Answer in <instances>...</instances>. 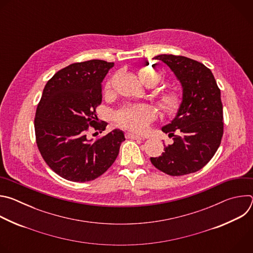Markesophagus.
Wrapping results in <instances>:
<instances>
[{
  "label": "esophagus",
  "mask_w": 253,
  "mask_h": 253,
  "mask_svg": "<svg viewBox=\"0 0 253 253\" xmlns=\"http://www.w3.org/2000/svg\"><path fill=\"white\" fill-rule=\"evenodd\" d=\"M126 138L128 139H135V140H144L145 138L142 137V136H139V135H136V134H133V133H127L126 134Z\"/></svg>",
  "instance_id": "34e87169"
}]
</instances>
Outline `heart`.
<instances>
[{
	"instance_id": "1",
	"label": "heart",
	"mask_w": 253,
	"mask_h": 253,
	"mask_svg": "<svg viewBox=\"0 0 253 253\" xmlns=\"http://www.w3.org/2000/svg\"><path fill=\"white\" fill-rule=\"evenodd\" d=\"M161 73L152 68H144L140 71V79L146 86L156 85L161 79ZM112 81L107 83L106 88L111 87ZM160 104L168 114H176L182 105V96L176 91L165 93L161 96ZM118 124L133 132L146 131L150 123L156 118V111L150 105H129L121 108L115 115Z\"/></svg>"
}]
</instances>
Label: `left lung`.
<instances>
[{"mask_svg": "<svg viewBox=\"0 0 253 253\" xmlns=\"http://www.w3.org/2000/svg\"><path fill=\"white\" fill-rule=\"evenodd\" d=\"M182 86V105L162 131L173 137L151 163L160 171L180 176L203 168L217 151L223 135V106L220 89L210 69L183 56L158 55ZM177 133L174 135V132Z\"/></svg>", "mask_w": 253, "mask_h": 253, "instance_id": "1", "label": "left lung"}]
</instances>
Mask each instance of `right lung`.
<instances>
[{
  "label": "right lung",
  "mask_w": 253,
  "mask_h": 253,
  "mask_svg": "<svg viewBox=\"0 0 253 253\" xmlns=\"http://www.w3.org/2000/svg\"><path fill=\"white\" fill-rule=\"evenodd\" d=\"M114 63L90 60L58 71L47 82L35 116L38 149L48 166L73 182H87L116 160L123 131L115 129L92 141L89 127L100 132L96 108L102 102V81ZM97 133V132H96Z\"/></svg>",
  "instance_id": "1"
}]
</instances>
